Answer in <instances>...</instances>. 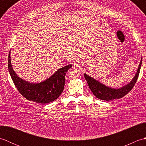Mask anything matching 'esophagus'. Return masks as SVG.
Wrapping results in <instances>:
<instances>
[{
	"instance_id": "esophagus-1",
	"label": "esophagus",
	"mask_w": 146,
	"mask_h": 146,
	"mask_svg": "<svg viewBox=\"0 0 146 146\" xmlns=\"http://www.w3.org/2000/svg\"><path fill=\"white\" fill-rule=\"evenodd\" d=\"M74 66H78V63H74Z\"/></svg>"
}]
</instances>
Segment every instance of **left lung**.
Masks as SVG:
<instances>
[{
    "mask_svg": "<svg viewBox=\"0 0 146 146\" xmlns=\"http://www.w3.org/2000/svg\"><path fill=\"white\" fill-rule=\"evenodd\" d=\"M142 61V59L141 58L137 72H136L134 78L131 80V82L129 83L127 85H125L121 88H112L108 87V86L102 84V83L99 82L95 79L93 78L92 77L86 75V74H84L85 78L87 82L88 85L90 90L97 98L100 99V100L106 101L121 98L124 97L126 94H127L134 87L138 78L139 72H140Z\"/></svg>",
    "mask_w": 146,
    "mask_h": 146,
    "instance_id": "1",
    "label": "left lung"
}]
</instances>
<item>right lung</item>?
Here are the masks:
<instances>
[{"label":"right lung","instance_id":"right-lung-1","mask_svg":"<svg viewBox=\"0 0 146 146\" xmlns=\"http://www.w3.org/2000/svg\"><path fill=\"white\" fill-rule=\"evenodd\" d=\"M11 52L9 54L8 68L15 86L20 94L28 100L39 104H48L57 99L63 92L65 75L72 64L66 65L58 71L49 78L41 83H33L19 77L12 68Z\"/></svg>","mask_w":146,"mask_h":146}]
</instances>
